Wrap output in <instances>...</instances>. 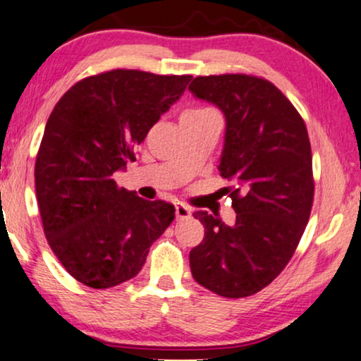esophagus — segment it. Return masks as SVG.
<instances>
[{
  "label": "esophagus",
  "mask_w": 361,
  "mask_h": 361,
  "mask_svg": "<svg viewBox=\"0 0 361 361\" xmlns=\"http://www.w3.org/2000/svg\"><path fill=\"white\" fill-rule=\"evenodd\" d=\"M176 215H177V219H179V220H187V219H190V216H192V210L187 205L177 204L176 205Z\"/></svg>",
  "instance_id": "1"
}]
</instances>
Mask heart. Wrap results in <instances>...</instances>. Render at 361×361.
I'll list each match as a JSON object with an SVG mask.
<instances>
[{
  "instance_id": "obj_1",
  "label": "heart",
  "mask_w": 361,
  "mask_h": 361,
  "mask_svg": "<svg viewBox=\"0 0 361 361\" xmlns=\"http://www.w3.org/2000/svg\"><path fill=\"white\" fill-rule=\"evenodd\" d=\"M212 110H209V108H192V110L185 111L184 115H205V113H210Z\"/></svg>"
}]
</instances>
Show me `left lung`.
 <instances>
[{
    "mask_svg": "<svg viewBox=\"0 0 361 361\" xmlns=\"http://www.w3.org/2000/svg\"><path fill=\"white\" fill-rule=\"evenodd\" d=\"M197 100L225 116L220 176L235 182L236 219L195 212L204 241L190 251L194 279L224 298H246L266 288L293 258L314 199L312 154L298 110L273 83L230 75L197 77Z\"/></svg>",
    "mask_w": 361,
    "mask_h": 361,
    "instance_id": "8db88e82",
    "label": "left lung"
}]
</instances>
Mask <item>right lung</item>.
I'll return each mask as SVG.
<instances>
[{
	"label": "right lung",
	"mask_w": 361,
	"mask_h": 361,
	"mask_svg": "<svg viewBox=\"0 0 361 361\" xmlns=\"http://www.w3.org/2000/svg\"><path fill=\"white\" fill-rule=\"evenodd\" d=\"M192 75L105 72L75 83L49 116L36 159V195L54 255L78 283L106 289L140 273L174 205L120 189L147 131Z\"/></svg>",
	"instance_id": "obj_1"
}]
</instances>
